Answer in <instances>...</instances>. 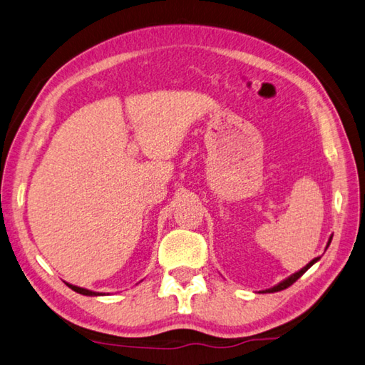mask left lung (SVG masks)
I'll return each mask as SVG.
<instances>
[{
  "instance_id": "8db88e82",
  "label": "left lung",
  "mask_w": 365,
  "mask_h": 365,
  "mask_svg": "<svg viewBox=\"0 0 365 365\" xmlns=\"http://www.w3.org/2000/svg\"><path fill=\"white\" fill-rule=\"evenodd\" d=\"M331 240H332V235H331V237H329V242H327V245H326V248L327 247H329L331 245ZM317 261H319V258H315V259H312L309 264H307V266L305 267H302L301 270H299V272H296V274H292L291 277H288V278H284V280L283 282H280V283H278V284H275V287H272V288H269V289H264V291H261V292H277V291H282V289H287L288 287H291V284L292 283H294L296 280H299V278H301L305 272H307V270H309L312 266H313V264H315Z\"/></svg>"
}]
</instances>
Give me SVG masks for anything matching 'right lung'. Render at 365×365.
Segmentation results:
<instances>
[{
    "label": "right lung",
    "instance_id": "obj_1",
    "mask_svg": "<svg viewBox=\"0 0 365 365\" xmlns=\"http://www.w3.org/2000/svg\"><path fill=\"white\" fill-rule=\"evenodd\" d=\"M68 287L73 289V291H76V292H78V294H83V296H103V292H95V291H90V289H85V288H81V287H76V284H69V283H66Z\"/></svg>",
    "mask_w": 365,
    "mask_h": 365
}]
</instances>
